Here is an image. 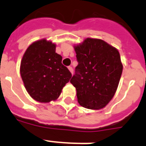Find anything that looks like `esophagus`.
Returning <instances> with one entry per match:
<instances>
[{
    "mask_svg": "<svg viewBox=\"0 0 146 146\" xmlns=\"http://www.w3.org/2000/svg\"><path fill=\"white\" fill-rule=\"evenodd\" d=\"M68 69H69V70L70 71V73L73 74V69L72 68V66H68Z\"/></svg>",
    "mask_w": 146,
    "mask_h": 146,
    "instance_id": "1",
    "label": "esophagus"
}]
</instances>
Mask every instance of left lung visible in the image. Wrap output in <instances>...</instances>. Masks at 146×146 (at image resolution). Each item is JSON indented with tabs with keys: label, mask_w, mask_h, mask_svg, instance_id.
Segmentation results:
<instances>
[{
	"label": "left lung",
	"mask_w": 146,
	"mask_h": 146,
	"mask_svg": "<svg viewBox=\"0 0 146 146\" xmlns=\"http://www.w3.org/2000/svg\"><path fill=\"white\" fill-rule=\"evenodd\" d=\"M74 49L78 65L70 82L78 102L86 108H103L114 96L122 74L119 51L103 40L90 38Z\"/></svg>",
	"instance_id": "1"
}]
</instances>
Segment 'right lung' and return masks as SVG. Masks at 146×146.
<instances>
[{"label": "right lung", "instance_id": "right-lung-1", "mask_svg": "<svg viewBox=\"0 0 146 146\" xmlns=\"http://www.w3.org/2000/svg\"><path fill=\"white\" fill-rule=\"evenodd\" d=\"M55 48L56 45L46 39L33 42L26 49L20 64V75L26 91L42 103L57 99L72 76Z\"/></svg>", "mask_w": 146, "mask_h": 146}]
</instances>
